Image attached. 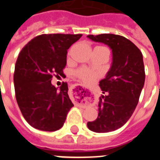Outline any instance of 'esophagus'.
<instances>
[{
    "instance_id": "34e87169",
    "label": "esophagus",
    "mask_w": 160,
    "mask_h": 160,
    "mask_svg": "<svg viewBox=\"0 0 160 160\" xmlns=\"http://www.w3.org/2000/svg\"><path fill=\"white\" fill-rule=\"evenodd\" d=\"M76 87H79V88H81V87H79V86H78V85H76ZM85 90H86V89H85ZM91 93H92V92H91Z\"/></svg>"
}]
</instances>
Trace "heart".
I'll return each mask as SVG.
<instances>
[{
  "label": "heart",
  "instance_id": "obj_1",
  "mask_svg": "<svg viewBox=\"0 0 160 160\" xmlns=\"http://www.w3.org/2000/svg\"><path fill=\"white\" fill-rule=\"evenodd\" d=\"M95 49H101L105 50L109 54L108 49L107 48L103 47V46H97ZM75 75L81 81H82L85 84L91 85L96 81V79L99 77V73L98 72L91 70L87 67H81L78 68L75 71Z\"/></svg>",
  "mask_w": 160,
  "mask_h": 160
}]
</instances>
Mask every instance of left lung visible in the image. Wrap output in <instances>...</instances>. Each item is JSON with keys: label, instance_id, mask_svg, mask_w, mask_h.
I'll list each match as a JSON object with an SVG mask.
<instances>
[{"label": "left lung", "instance_id": "1", "mask_svg": "<svg viewBox=\"0 0 160 160\" xmlns=\"http://www.w3.org/2000/svg\"><path fill=\"white\" fill-rule=\"evenodd\" d=\"M112 50V65L106 78L99 82L105 94L98 102V115L87 122L90 131L107 133L124 125L135 111L145 82L142 54L135 44L120 35L103 33L88 35Z\"/></svg>", "mask_w": 160, "mask_h": 160}]
</instances>
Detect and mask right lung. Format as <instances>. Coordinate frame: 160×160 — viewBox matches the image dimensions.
I'll return each mask as SVG.
<instances>
[{
	"mask_svg": "<svg viewBox=\"0 0 160 160\" xmlns=\"http://www.w3.org/2000/svg\"><path fill=\"white\" fill-rule=\"evenodd\" d=\"M82 34H42L28 42L20 52L14 70L17 102L32 128L55 131L62 128L73 102L68 85L58 89L53 75L63 76L67 49Z\"/></svg>",
	"mask_w": 160,
	"mask_h": 160,
	"instance_id": "obj_1",
	"label": "right lung"
}]
</instances>
